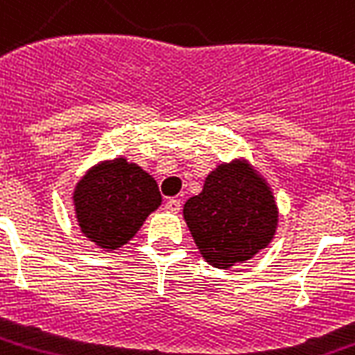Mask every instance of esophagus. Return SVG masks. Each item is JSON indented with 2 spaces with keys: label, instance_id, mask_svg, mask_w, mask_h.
<instances>
[{
  "label": "esophagus",
  "instance_id": "obj_1",
  "mask_svg": "<svg viewBox=\"0 0 355 355\" xmlns=\"http://www.w3.org/2000/svg\"><path fill=\"white\" fill-rule=\"evenodd\" d=\"M180 201L178 199H167L166 202V208H167V212H171V214H178L180 212Z\"/></svg>",
  "mask_w": 355,
  "mask_h": 355
}]
</instances>
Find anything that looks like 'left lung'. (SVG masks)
<instances>
[{
	"label": "left lung",
	"mask_w": 355,
	"mask_h": 355,
	"mask_svg": "<svg viewBox=\"0 0 355 355\" xmlns=\"http://www.w3.org/2000/svg\"><path fill=\"white\" fill-rule=\"evenodd\" d=\"M182 214L202 259L223 270L268 248L279 221L272 188L245 159L216 167Z\"/></svg>",
	"instance_id": "left-lung-1"
}]
</instances>
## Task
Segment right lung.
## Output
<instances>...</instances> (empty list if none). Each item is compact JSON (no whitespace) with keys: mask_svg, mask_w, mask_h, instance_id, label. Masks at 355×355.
Listing matches in <instances>:
<instances>
[{"mask_svg":"<svg viewBox=\"0 0 355 355\" xmlns=\"http://www.w3.org/2000/svg\"><path fill=\"white\" fill-rule=\"evenodd\" d=\"M72 201L80 231L100 250L113 251L135 236L162 196L147 171L115 158L91 167L76 184Z\"/></svg>","mask_w":355,"mask_h":355,"instance_id":"add662e5","label":"right lung"}]
</instances>
